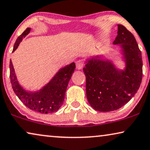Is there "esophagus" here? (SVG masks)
Returning <instances> with one entry per match:
<instances>
[{"label": "esophagus", "mask_w": 150, "mask_h": 150, "mask_svg": "<svg viewBox=\"0 0 150 150\" xmlns=\"http://www.w3.org/2000/svg\"><path fill=\"white\" fill-rule=\"evenodd\" d=\"M76 66L77 70H81V69L83 68V66H84L83 62L81 60L77 61V62H76Z\"/></svg>", "instance_id": "34e87169"}]
</instances>
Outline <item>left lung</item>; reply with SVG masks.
Instances as JSON below:
<instances>
[{"label":"left lung","mask_w":150,"mask_h":150,"mask_svg":"<svg viewBox=\"0 0 150 150\" xmlns=\"http://www.w3.org/2000/svg\"><path fill=\"white\" fill-rule=\"evenodd\" d=\"M113 45L120 48L123 70L117 68L112 59L98 55L86 59L83 68L87 100L99 112L114 111L122 107L135 95L142 83V53L133 34L118 24Z\"/></svg>","instance_id":"left-lung-1"}]
</instances>
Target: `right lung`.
Wrapping results in <instances>:
<instances>
[{"label": "right lung", "mask_w": 150, "mask_h": 150, "mask_svg": "<svg viewBox=\"0 0 150 150\" xmlns=\"http://www.w3.org/2000/svg\"><path fill=\"white\" fill-rule=\"evenodd\" d=\"M31 28H28L15 42L13 53L30 33ZM76 65L74 62L60 68L48 83L36 91L25 90L20 85L17 80L12 61L10 60V79L12 88L21 101L30 110L42 113L49 114L57 112L62 105L65 99L66 91L72 74L74 72Z\"/></svg>", "instance_id": "1"}]
</instances>
